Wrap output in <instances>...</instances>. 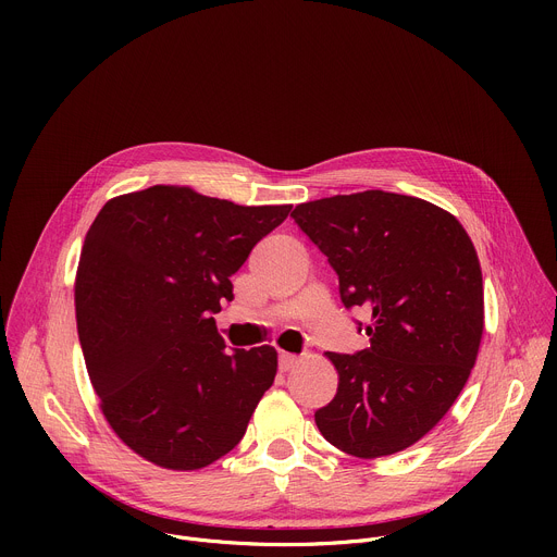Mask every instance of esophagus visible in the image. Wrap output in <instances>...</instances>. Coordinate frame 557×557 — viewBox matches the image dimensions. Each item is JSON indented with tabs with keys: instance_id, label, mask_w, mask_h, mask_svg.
Listing matches in <instances>:
<instances>
[{
	"instance_id": "34e87169",
	"label": "esophagus",
	"mask_w": 557,
	"mask_h": 557,
	"mask_svg": "<svg viewBox=\"0 0 557 557\" xmlns=\"http://www.w3.org/2000/svg\"><path fill=\"white\" fill-rule=\"evenodd\" d=\"M297 363V355H290V352H280V370L282 372H288L293 366Z\"/></svg>"
}]
</instances>
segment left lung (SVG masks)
Masks as SVG:
<instances>
[{"label": "left lung", "instance_id": "1", "mask_svg": "<svg viewBox=\"0 0 557 557\" xmlns=\"http://www.w3.org/2000/svg\"><path fill=\"white\" fill-rule=\"evenodd\" d=\"M290 218L366 306L370 346L329 352L335 399L314 412L329 443L357 458L401 451L451 408L479 355L483 273L462 224L412 196L370 189L297 205Z\"/></svg>", "mask_w": 557, "mask_h": 557}]
</instances>
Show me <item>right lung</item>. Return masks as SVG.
<instances>
[{
    "label": "right lung",
    "instance_id": "add662e5",
    "mask_svg": "<svg viewBox=\"0 0 557 557\" xmlns=\"http://www.w3.org/2000/svg\"><path fill=\"white\" fill-rule=\"evenodd\" d=\"M288 211L153 185L95 218L74 282L78 342L110 428L145 460L191 471L243 441L277 352H226L213 314Z\"/></svg>",
    "mask_w": 557,
    "mask_h": 557
}]
</instances>
